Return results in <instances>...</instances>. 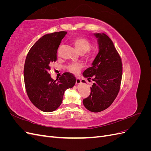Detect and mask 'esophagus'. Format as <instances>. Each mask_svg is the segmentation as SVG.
Listing matches in <instances>:
<instances>
[{
  "mask_svg": "<svg viewBox=\"0 0 151 151\" xmlns=\"http://www.w3.org/2000/svg\"><path fill=\"white\" fill-rule=\"evenodd\" d=\"M81 83V80L79 78H77L76 81V84H80Z\"/></svg>",
  "mask_w": 151,
  "mask_h": 151,
  "instance_id": "1",
  "label": "esophagus"
}]
</instances>
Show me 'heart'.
I'll return each mask as SVG.
<instances>
[{"instance_id": "obj_1", "label": "heart", "mask_w": 151, "mask_h": 151, "mask_svg": "<svg viewBox=\"0 0 151 151\" xmlns=\"http://www.w3.org/2000/svg\"><path fill=\"white\" fill-rule=\"evenodd\" d=\"M74 44L76 49L78 50V52L81 54H84L86 52H88L90 50L91 47V43L89 41L85 38L83 37H78L76 38L74 40ZM94 52H91L89 53L91 56H93L94 55ZM81 67V65L78 63H74V64H72L69 66V70L74 72L76 73L79 71Z\"/></svg>"}]
</instances>
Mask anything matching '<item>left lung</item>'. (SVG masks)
<instances>
[{
  "label": "left lung",
  "mask_w": 151,
  "mask_h": 151,
  "mask_svg": "<svg viewBox=\"0 0 151 151\" xmlns=\"http://www.w3.org/2000/svg\"><path fill=\"white\" fill-rule=\"evenodd\" d=\"M97 38L98 53L91 67L83 76L94 81L89 96L83 104L89 111L97 113L104 110L113 103L120 90L122 77L121 58L111 39L104 33L94 34ZM83 83H86L84 80Z\"/></svg>",
  "instance_id": "obj_1"
}]
</instances>
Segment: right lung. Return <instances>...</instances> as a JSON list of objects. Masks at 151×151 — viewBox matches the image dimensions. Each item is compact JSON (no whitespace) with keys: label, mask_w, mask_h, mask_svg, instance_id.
Masks as SVG:
<instances>
[{"label":"right lung","mask_w":151,"mask_h":151,"mask_svg":"<svg viewBox=\"0 0 151 151\" xmlns=\"http://www.w3.org/2000/svg\"><path fill=\"white\" fill-rule=\"evenodd\" d=\"M66 31L42 36L31 47L26 58L24 79L31 103L44 112L53 111L60 106L65 91L76 84L75 77L63 73L54 81L48 73L50 63L57 60V50Z\"/></svg>","instance_id":"obj_1"}]
</instances>
